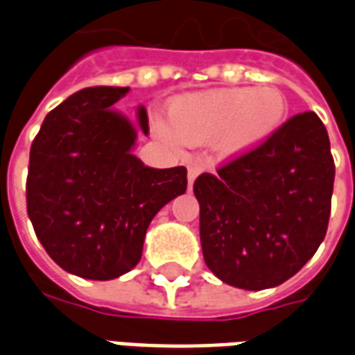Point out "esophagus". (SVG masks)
Returning a JSON list of instances; mask_svg holds the SVG:
<instances>
[{
	"label": "esophagus",
	"instance_id": "esophagus-1",
	"mask_svg": "<svg viewBox=\"0 0 355 355\" xmlns=\"http://www.w3.org/2000/svg\"><path fill=\"white\" fill-rule=\"evenodd\" d=\"M201 171H203V163L200 162L188 163V182H190V184H193V180H196V177L200 175Z\"/></svg>",
	"mask_w": 355,
	"mask_h": 355
}]
</instances>
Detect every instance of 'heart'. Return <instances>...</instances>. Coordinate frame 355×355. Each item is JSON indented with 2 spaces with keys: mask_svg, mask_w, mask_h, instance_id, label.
Instances as JSON below:
<instances>
[{
  "mask_svg": "<svg viewBox=\"0 0 355 355\" xmlns=\"http://www.w3.org/2000/svg\"><path fill=\"white\" fill-rule=\"evenodd\" d=\"M287 112L277 89H220L178 96L169 106V127L157 123L159 137L173 144L215 142L218 154L241 155L274 135Z\"/></svg>",
  "mask_w": 355,
  "mask_h": 355,
  "instance_id": "1",
  "label": "heart"
}]
</instances>
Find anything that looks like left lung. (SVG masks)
<instances>
[{
	"instance_id": "obj_1",
	"label": "left lung",
	"mask_w": 355,
	"mask_h": 355,
	"mask_svg": "<svg viewBox=\"0 0 355 355\" xmlns=\"http://www.w3.org/2000/svg\"><path fill=\"white\" fill-rule=\"evenodd\" d=\"M335 162L325 125L297 114L247 154L193 182L209 270L228 285L270 289L297 274L327 234Z\"/></svg>"
}]
</instances>
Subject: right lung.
I'll return each mask as SVG.
<instances>
[{
  "label": "right lung",
  "mask_w": 355,
  "mask_h": 355,
  "mask_svg": "<svg viewBox=\"0 0 355 355\" xmlns=\"http://www.w3.org/2000/svg\"><path fill=\"white\" fill-rule=\"evenodd\" d=\"M129 87H87L51 110L30 148L26 209L58 266L106 282L137 266L155 213L186 192V167L152 169L131 154L137 132L112 112ZM139 125L148 135L146 110Z\"/></svg>",
  "instance_id": "1"
}]
</instances>
